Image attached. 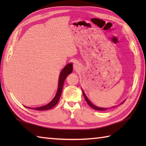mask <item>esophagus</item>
I'll list each match as a JSON object with an SVG mask.
<instances>
[{"mask_svg":"<svg viewBox=\"0 0 146 146\" xmlns=\"http://www.w3.org/2000/svg\"><path fill=\"white\" fill-rule=\"evenodd\" d=\"M73 67H74V69L77 71V70H79L80 68H81V65H80L79 63L76 62V63H75V64H74Z\"/></svg>","mask_w":146,"mask_h":146,"instance_id":"1","label":"esophagus"}]
</instances>
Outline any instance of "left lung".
I'll return each mask as SVG.
<instances>
[{"label":"left lung","mask_w":146,"mask_h":146,"mask_svg":"<svg viewBox=\"0 0 146 146\" xmlns=\"http://www.w3.org/2000/svg\"><path fill=\"white\" fill-rule=\"evenodd\" d=\"M82 92H83V96H84V98H85V100H86V102H87V104L90 105V106L92 108H94V109H95V110H107L108 108H102V107H97V106H96V105H95L94 104H93L92 102L89 100V99L87 98V97H86V95H85V92H83V90H82ZM125 102V100L123 101V102H122V103H121L120 104H123V102ZM114 107H112L111 108H114Z\"/></svg>","instance_id":"left-lung-1"}]
</instances>
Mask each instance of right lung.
<instances>
[{"instance_id": "obj_1", "label": "right lung", "mask_w": 146, "mask_h": 146, "mask_svg": "<svg viewBox=\"0 0 146 146\" xmlns=\"http://www.w3.org/2000/svg\"><path fill=\"white\" fill-rule=\"evenodd\" d=\"M73 71V64L72 63H68L66 64L65 67L63 68V70H61V73L60 74V76H59V80H58V90L56 92V94L54 96L53 99L49 102V104H46L44 106L42 107H39L36 108H31L25 106L26 108H29L30 109H35L37 110H46L51 109L52 107H54L56 105L58 104L59 101V99H60L61 95V92L62 90H63V84L65 79L66 78L68 75H69Z\"/></svg>"}]
</instances>
